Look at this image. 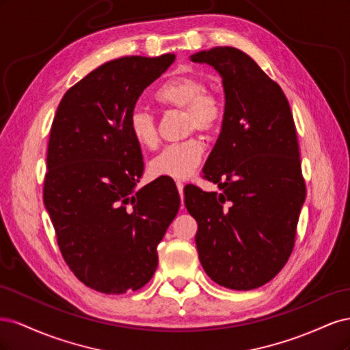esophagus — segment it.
I'll list each match as a JSON object with an SVG mask.
<instances>
[{"instance_id": "1", "label": "esophagus", "mask_w": 350, "mask_h": 350, "mask_svg": "<svg viewBox=\"0 0 350 350\" xmlns=\"http://www.w3.org/2000/svg\"><path fill=\"white\" fill-rule=\"evenodd\" d=\"M176 188H178L179 194H181V197H183V193H184V184H183L181 181H176Z\"/></svg>"}]
</instances>
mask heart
<instances>
[{"mask_svg": "<svg viewBox=\"0 0 350 350\" xmlns=\"http://www.w3.org/2000/svg\"><path fill=\"white\" fill-rule=\"evenodd\" d=\"M157 103L165 109L184 111L187 133L198 130L215 133L224 120V103L215 92L204 90V83L196 76H176L167 79L154 93ZM131 139L143 149H153L159 143L156 118L143 108H134L126 120ZM204 146L198 139L175 143L154 156L149 163L153 176L187 179L200 165Z\"/></svg>", "mask_w": 350, "mask_h": 350, "instance_id": "1", "label": "heart"}]
</instances>
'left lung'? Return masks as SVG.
<instances>
[{"instance_id": "obj_1", "label": "left lung", "mask_w": 350, "mask_h": 350, "mask_svg": "<svg viewBox=\"0 0 350 350\" xmlns=\"http://www.w3.org/2000/svg\"><path fill=\"white\" fill-rule=\"evenodd\" d=\"M189 58L213 67L225 92L221 131L203 169L221 193L185 188V207L198 224V258L217 284L251 291L288 261L305 201L292 111L279 84L245 52L217 46Z\"/></svg>"}]
</instances>
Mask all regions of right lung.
I'll return each mask as SVG.
<instances>
[{
  "label": "right lung",
  "mask_w": 350,
  "mask_h": 350,
  "mask_svg": "<svg viewBox=\"0 0 350 350\" xmlns=\"http://www.w3.org/2000/svg\"><path fill=\"white\" fill-rule=\"evenodd\" d=\"M174 54L105 62L67 90L52 122L44 203L62 257L77 279L102 293L137 291L157 267V243L181 200L172 184L143 175L140 146L126 120Z\"/></svg>",
  "instance_id": "right-lung-1"
}]
</instances>
